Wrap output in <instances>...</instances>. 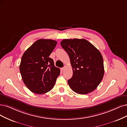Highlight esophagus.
I'll use <instances>...</instances> for the list:
<instances>
[{"instance_id": "34e87169", "label": "esophagus", "mask_w": 127, "mask_h": 127, "mask_svg": "<svg viewBox=\"0 0 127 127\" xmlns=\"http://www.w3.org/2000/svg\"><path fill=\"white\" fill-rule=\"evenodd\" d=\"M65 69V67H62V68H61V69H62V71H64Z\"/></svg>"}]
</instances>
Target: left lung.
Listing matches in <instances>:
<instances>
[{"label":"left lung","mask_w":127,"mask_h":127,"mask_svg":"<svg viewBox=\"0 0 127 127\" xmlns=\"http://www.w3.org/2000/svg\"><path fill=\"white\" fill-rule=\"evenodd\" d=\"M61 45L67 53L73 69L68 80L72 90L79 94L90 93L99 85L104 74V61L99 51L85 39H64Z\"/></svg>","instance_id":"left-lung-1"}]
</instances>
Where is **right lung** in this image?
<instances>
[{"label": "right lung", "instance_id": "obj_1", "mask_svg": "<svg viewBox=\"0 0 127 127\" xmlns=\"http://www.w3.org/2000/svg\"><path fill=\"white\" fill-rule=\"evenodd\" d=\"M57 42L51 39L36 41L23 53L19 69L23 83L32 93L43 94L54 87L60 69L49 58Z\"/></svg>", "mask_w": 127, "mask_h": 127}]
</instances>
